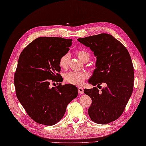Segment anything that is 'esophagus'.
<instances>
[{
  "instance_id": "34e87169",
  "label": "esophagus",
  "mask_w": 146,
  "mask_h": 146,
  "mask_svg": "<svg viewBox=\"0 0 146 146\" xmlns=\"http://www.w3.org/2000/svg\"><path fill=\"white\" fill-rule=\"evenodd\" d=\"M78 93H79V94H82V93H84V90L82 87H78Z\"/></svg>"
}]
</instances>
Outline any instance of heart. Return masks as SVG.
Listing matches in <instances>:
<instances>
[{"label": "heart", "mask_w": 146, "mask_h": 146, "mask_svg": "<svg viewBox=\"0 0 146 146\" xmlns=\"http://www.w3.org/2000/svg\"><path fill=\"white\" fill-rule=\"evenodd\" d=\"M77 56L82 62L88 61L90 56L88 53L84 51H78L77 52ZM70 59L69 53H65L60 58L59 65L63 68H66L68 67V62ZM88 77V73L86 72H76V71H70L65 75V81L68 83L74 85H81L85 79Z\"/></svg>", "instance_id": "heart-1"}]
</instances>
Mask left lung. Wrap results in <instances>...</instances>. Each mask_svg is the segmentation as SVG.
<instances>
[{
  "mask_svg": "<svg viewBox=\"0 0 146 146\" xmlns=\"http://www.w3.org/2000/svg\"><path fill=\"white\" fill-rule=\"evenodd\" d=\"M97 56L96 68L88 82L97 87L84 89L92 98L88 114L93 121L107 124L118 119L125 111L133 89L134 70L130 54L122 43L109 34L78 39Z\"/></svg>",
  "mask_w": 146,
  "mask_h": 146,
  "instance_id": "1",
  "label": "left lung"
}]
</instances>
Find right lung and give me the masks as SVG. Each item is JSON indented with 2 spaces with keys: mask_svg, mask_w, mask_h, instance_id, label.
Listing matches in <instances>:
<instances>
[{
  "mask_svg": "<svg viewBox=\"0 0 146 146\" xmlns=\"http://www.w3.org/2000/svg\"><path fill=\"white\" fill-rule=\"evenodd\" d=\"M72 42L62 37H39L19 57L14 78L16 97L29 116L39 124H56L78 95L76 86L62 84L59 74L60 58L67 53ZM53 82L60 83L51 88Z\"/></svg>",
  "mask_w": 146,
  "mask_h": 146,
  "instance_id": "right-lung-1",
  "label": "right lung"
}]
</instances>
